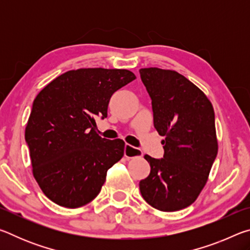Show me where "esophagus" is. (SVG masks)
Segmentation results:
<instances>
[{
  "mask_svg": "<svg viewBox=\"0 0 250 250\" xmlns=\"http://www.w3.org/2000/svg\"><path fill=\"white\" fill-rule=\"evenodd\" d=\"M142 151L140 149H137V147H133L130 145L125 146V156L128 159H133L138 158V156H142Z\"/></svg>",
  "mask_w": 250,
  "mask_h": 250,
  "instance_id": "34e87169",
  "label": "esophagus"
}]
</instances>
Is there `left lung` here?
Listing matches in <instances>:
<instances>
[{"instance_id":"8db88e82","label":"left lung","mask_w":250,"mask_h":250,"mask_svg":"<svg viewBox=\"0 0 250 250\" xmlns=\"http://www.w3.org/2000/svg\"><path fill=\"white\" fill-rule=\"evenodd\" d=\"M152 100L154 128L164 155L146 154L151 171L140 181L145 201L162 211L183 209L196 201L218 151L213 105L200 88L175 70L141 68Z\"/></svg>"}]
</instances>
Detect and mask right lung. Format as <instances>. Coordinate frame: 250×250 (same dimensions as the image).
<instances>
[{
  "label": "right lung",
  "instance_id": "right-lung-1",
  "mask_svg": "<svg viewBox=\"0 0 250 250\" xmlns=\"http://www.w3.org/2000/svg\"><path fill=\"white\" fill-rule=\"evenodd\" d=\"M135 79L126 69L80 68L58 76L36 96L25 140L33 175L50 201L77 208L98 195L107 171L124 156L121 139L96 131L111 96Z\"/></svg>",
  "mask_w": 250,
  "mask_h": 250
}]
</instances>
